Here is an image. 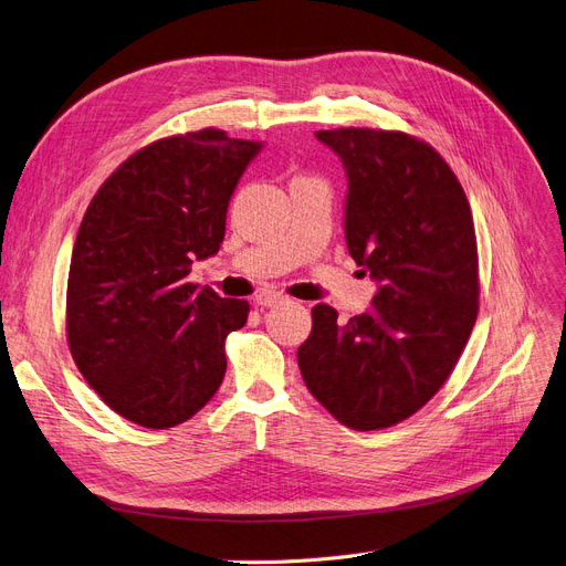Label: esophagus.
Instances as JSON below:
<instances>
[{
    "instance_id": "34e87169",
    "label": "esophagus",
    "mask_w": 566,
    "mask_h": 566,
    "mask_svg": "<svg viewBox=\"0 0 566 566\" xmlns=\"http://www.w3.org/2000/svg\"><path fill=\"white\" fill-rule=\"evenodd\" d=\"M254 300H256V304H260V306H276V304L285 302V295L276 293V290H262V293L256 295Z\"/></svg>"
}]
</instances>
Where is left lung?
I'll list each match as a JSON object with an SVG mask.
<instances>
[{
    "label": "left lung",
    "mask_w": 566,
    "mask_h": 566,
    "mask_svg": "<svg viewBox=\"0 0 566 566\" xmlns=\"http://www.w3.org/2000/svg\"><path fill=\"white\" fill-rule=\"evenodd\" d=\"M347 172L345 238L378 281L366 314L312 310L297 349L304 385L342 424L385 430L449 380L479 312L476 235L465 191L416 136L368 127L316 132Z\"/></svg>",
    "instance_id": "8db88e82"
}]
</instances>
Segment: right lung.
Returning a JSON list of instances; mask_svg holds the SVG:
<instances>
[{"label": "right lung", "mask_w": 566, "mask_h": 566, "mask_svg": "<svg viewBox=\"0 0 566 566\" xmlns=\"http://www.w3.org/2000/svg\"><path fill=\"white\" fill-rule=\"evenodd\" d=\"M260 142L208 127L136 150L101 184L80 224L65 333L84 380L117 416L167 430L208 403L224 342L250 304L188 283L217 254L227 210Z\"/></svg>", "instance_id": "right-lung-1"}]
</instances>
